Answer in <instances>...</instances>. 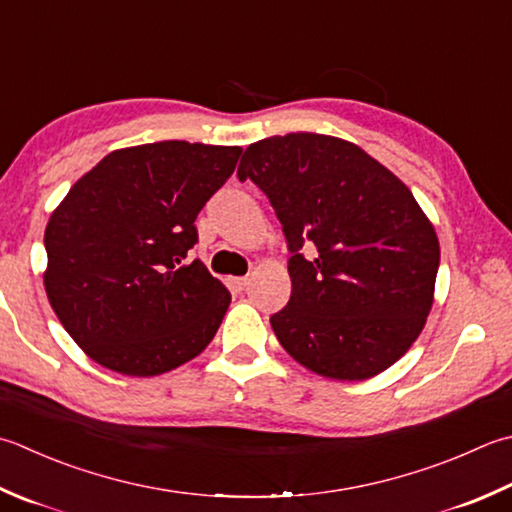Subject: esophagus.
I'll return each mask as SVG.
<instances>
[{"label": "esophagus", "instance_id": "1", "mask_svg": "<svg viewBox=\"0 0 512 512\" xmlns=\"http://www.w3.org/2000/svg\"><path fill=\"white\" fill-rule=\"evenodd\" d=\"M226 284L230 290H244V286L248 284V277H228Z\"/></svg>", "mask_w": 512, "mask_h": 512}]
</instances>
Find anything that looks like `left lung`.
Returning <instances> with one entry per match:
<instances>
[{"label":"left lung","mask_w":512,"mask_h":512,"mask_svg":"<svg viewBox=\"0 0 512 512\" xmlns=\"http://www.w3.org/2000/svg\"><path fill=\"white\" fill-rule=\"evenodd\" d=\"M237 175L264 190L293 253L290 302L270 317L286 353L337 382L404 357L435 302L439 239L402 179L357 144L319 133L259 139ZM304 241L313 260L298 253Z\"/></svg>","instance_id":"left-lung-1"}]
</instances>
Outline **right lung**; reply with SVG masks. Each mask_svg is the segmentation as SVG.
Masks as SVG:
<instances>
[{
	"instance_id": "right-lung-1",
	"label": "right lung",
	"mask_w": 512,
	"mask_h": 512,
	"mask_svg": "<svg viewBox=\"0 0 512 512\" xmlns=\"http://www.w3.org/2000/svg\"><path fill=\"white\" fill-rule=\"evenodd\" d=\"M239 146L155 142L108 153L53 210L44 288L84 353L155 377L215 337L230 293L188 250L199 210L233 175Z\"/></svg>"
}]
</instances>
